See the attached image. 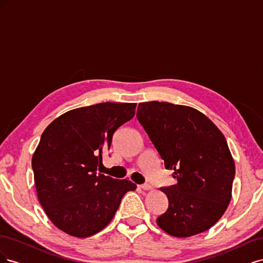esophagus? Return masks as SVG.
<instances>
[{"mask_svg": "<svg viewBox=\"0 0 263 263\" xmlns=\"http://www.w3.org/2000/svg\"><path fill=\"white\" fill-rule=\"evenodd\" d=\"M140 189L145 190V191H148V190H151V189H153V186H151L150 184H142V185H140Z\"/></svg>", "mask_w": 263, "mask_h": 263, "instance_id": "1", "label": "esophagus"}]
</instances>
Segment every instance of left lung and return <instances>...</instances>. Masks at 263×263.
<instances>
[{"label":"left lung","instance_id":"8db88e82","mask_svg":"<svg viewBox=\"0 0 263 263\" xmlns=\"http://www.w3.org/2000/svg\"><path fill=\"white\" fill-rule=\"evenodd\" d=\"M137 118L178 181L161 189L169 208L158 226L182 238L209 230L232 198L235 161L224 135L200 110L168 102L139 103Z\"/></svg>","mask_w":263,"mask_h":263}]
</instances>
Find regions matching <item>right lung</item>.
Wrapping results in <instances>:
<instances>
[{"instance_id": "right-lung-1", "label": "right lung", "mask_w": 263, "mask_h": 263, "mask_svg": "<svg viewBox=\"0 0 263 263\" xmlns=\"http://www.w3.org/2000/svg\"><path fill=\"white\" fill-rule=\"evenodd\" d=\"M136 103H100L60 115L44 130L31 158L37 197L52 224L86 238L113 219L132 181L97 173L113 134L135 116Z\"/></svg>"}]
</instances>
